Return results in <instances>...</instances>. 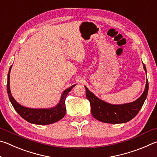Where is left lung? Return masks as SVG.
Here are the masks:
<instances>
[{"label": "left lung", "instance_id": "left-lung-1", "mask_svg": "<svg viewBox=\"0 0 157 157\" xmlns=\"http://www.w3.org/2000/svg\"><path fill=\"white\" fill-rule=\"evenodd\" d=\"M143 68L147 73L145 66L143 63ZM84 87L86 89V98L90 102L93 116L98 121L103 123L120 124L131 121L137 115L147 98L149 84L147 79L145 90L142 95L134 102L122 105H113L105 102L95 96L86 86Z\"/></svg>", "mask_w": 157, "mask_h": 157}]
</instances>
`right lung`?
Here are the masks:
<instances>
[{"label":"right lung","mask_w":157,"mask_h":157,"mask_svg":"<svg viewBox=\"0 0 157 157\" xmlns=\"http://www.w3.org/2000/svg\"><path fill=\"white\" fill-rule=\"evenodd\" d=\"M12 65L10 66L8 75H7V90L8 94L9 99L11 102L13 107L16 111L25 119L26 121L32 124H39V125H46V124L54 123L55 122L59 121L64 117L66 111L65 100L69 92H70L76 84L68 87L63 91L61 95L60 100L58 104L54 107L50 108H42V109H34L25 107L24 106L20 105L13 98L10 91V73L11 71Z\"/></svg>","instance_id":"right-lung-1"}]
</instances>
